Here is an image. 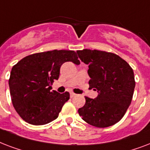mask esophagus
<instances>
[{
    "label": "esophagus",
    "instance_id": "obj_1",
    "mask_svg": "<svg viewBox=\"0 0 150 150\" xmlns=\"http://www.w3.org/2000/svg\"><path fill=\"white\" fill-rule=\"evenodd\" d=\"M74 96H76V94H74V92H70V97L73 98V97H74Z\"/></svg>",
    "mask_w": 150,
    "mask_h": 150
}]
</instances>
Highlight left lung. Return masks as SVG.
Wrapping results in <instances>:
<instances>
[{"label": "left lung", "instance_id": "8db88e82", "mask_svg": "<svg viewBox=\"0 0 150 150\" xmlns=\"http://www.w3.org/2000/svg\"><path fill=\"white\" fill-rule=\"evenodd\" d=\"M81 61L88 65V82L98 92L96 98L85 97L79 115L89 125L106 127L124 117L132 103L135 87L134 72L117 54L98 50L76 51Z\"/></svg>", "mask_w": 150, "mask_h": 150}]
</instances>
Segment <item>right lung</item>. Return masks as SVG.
<instances>
[{"mask_svg":"<svg viewBox=\"0 0 150 150\" xmlns=\"http://www.w3.org/2000/svg\"><path fill=\"white\" fill-rule=\"evenodd\" d=\"M66 62L81 63L74 51L53 50L28 55L12 67L8 81L11 102L25 122L43 125L58 117L69 93L52 91V84Z\"/></svg>","mask_w":150,"mask_h":150,"instance_id":"right-lung-1","label":"right lung"}]
</instances>
